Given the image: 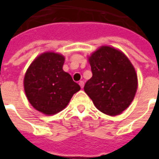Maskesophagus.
<instances>
[{"label":"esophagus","instance_id":"esophagus-1","mask_svg":"<svg viewBox=\"0 0 159 159\" xmlns=\"http://www.w3.org/2000/svg\"><path fill=\"white\" fill-rule=\"evenodd\" d=\"M79 85H80V87H81V88L83 89V86H84V82H83V81H80Z\"/></svg>","mask_w":159,"mask_h":159}]
</instances>
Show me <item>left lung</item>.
<instances>
[{
	"mask_svg": "<svg viewBox=\"0 0 159 159\" xmlns=\"http://www.w3.org/2000/svg\"><path fill=\"white\" fill-rule=\"evenodd\" d=\"M93 76L84 86L85 93L99 111L116 116L126 110L136 93L135 70L117 49L102 46L89 58Z\"/></svg>",
	"mask_w": 159,
	"mask_h": 159,
	"instance_id": "obj_1",
	"label": "left lung"
}]
</instances>
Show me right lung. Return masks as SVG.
Returning a JSON list of instances; mask_svg holds the SVG:
<instances>
[{
	"mask_svg": "<svg viewBox=\"0 0 159 159\" xmlns=\"http://www.w3.org/2000/svg\"><path fill=\"white\" fill-rule=\"evenodd\" d=\"M65 57L59 53H42L31 63L24 78L26 97L36 110L53 115L65 109L81 88L69 73L63 70Z\"/></svg>",
	"mask_w": 159,
	"mask_h": 159,
	"instance_id": "obj_1",
	"label": "right lung"
}]
</instances>
